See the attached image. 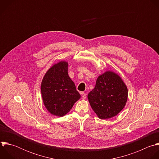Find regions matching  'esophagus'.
Returning <instances> with one entry per match:
<instances>
[{
	"label": "esophagus",
	"mask_w": 159,
	"mask_h": 159,
	"mask_svg": "<svg viewBox=\"0 0 159 159\" xmlns=\"http://www.w3.org/2000/svg\"><path fill=\"white\" fill-rule=\"evenodd\" d=\"M81 94V96H82V98L83 100H84L86 98V94L85 93H84V92H82Z\"/></svg>",
	"instance_id": "esophagus-1"
}]
</instances>
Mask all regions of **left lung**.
<instances>
[{
    "instance_id": "1",
    "label": "left lung",
    "mask_w": 159,
    "mask_h": 159,
    "mask_svg": "<svg viewBox=\"0 0 159 159\" xmlns=\"http://www.w3.org/2000/svg\"><path fill=\"white\" fill-rule=\"evenodd\" d=\"M88 98L98 118L108 119L123 109L128 98V89L119 75L108 71L98 77Z\"/></svg>"
}]
</instances>
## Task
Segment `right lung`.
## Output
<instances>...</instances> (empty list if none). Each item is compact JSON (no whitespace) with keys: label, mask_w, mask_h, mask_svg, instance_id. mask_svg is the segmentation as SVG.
<instances>
[{"label":"right lung","mask_w":159,"mask_h":159,"mask_svg":"<svg viewBox=\"0 0 159 159\" xmlns=\"http://www.w3.org/2000/svg\"><path fill=\"white\" fill-rule=\"evenodd\" d=\"M68 63L61 61L50 68L41 82L44 105L52 115L63 116L81 97L68 73Z\"/></svg>","instance_id":"add662e5"}]
</instances>
